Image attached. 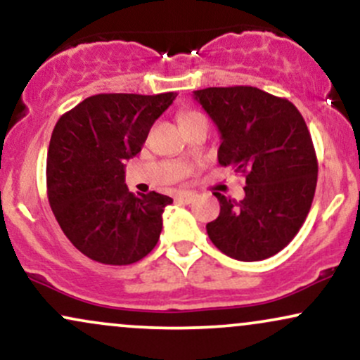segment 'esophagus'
<instances>
[{"mask_svg":"<svg viewBox=\"0 0 360 360\" xmlns=\"http://www.w3.org/2000/svg\"><path fill=\"white\" fill-rule=\"evenodd\" d=\"M194 200V193H179L176 194V201H179V203H191Z\"/></svg>","mask_w":360,"mask_h":360,"instance_id":"1","label":"esophagus"}]
</instances>
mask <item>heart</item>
<instances>
[{"label": "heart", "instance_id": "1", "mask_svg": "<svg viewBox=\"0 0 360 360\" xmlns=\"http://www.w3.org/2000/svg\"><path fill=\"white\" fill-rule=\"evenodd\" d=\"M194 122H206L205 115H201L200 111H193V110H186L183 113H179V123L183 127L191 125Z\"/></svg>", "mask_w": 360, "mask_h": 360}]
</instances>
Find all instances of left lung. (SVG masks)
Listing matches in <instances>:
<instances>
[{
	"label": "left lung",
	"mask_w": 360,
	"mask_h": 360,
	"mask_svg": "<svg viewBox=\"0 0 360 360\" xmlns=\"http://www.w3.org/2000/svg\"><path fill=\"white\" fill-rule=\"evenodd\" d=\"M221 134L220 166L245 176V198L220 193V214L206 225L229 257L254 262L283 250L300 232L316 189L318 160L303 117L284 98L252 86L194 91Z\"/></svg>",
	"instance_id": "left-lung-1"
}]
</instances>
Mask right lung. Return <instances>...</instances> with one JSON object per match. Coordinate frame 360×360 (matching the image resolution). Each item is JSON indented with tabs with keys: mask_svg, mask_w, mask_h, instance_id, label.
Returning <instances> with one entry per match:
<instances>
[{
	"mask_svg": "<svg viewBox=\"0 0 360 360\" xmlns=\"http://www.w3.org/2000/svg\"><path fill=\"white\" fill-rule=\"evenodd\" d=\"M176 93L94 94L56 123L47 152V196L62 232L86 257L128 266L155 247L172 200L135 196L125 162L137 155Z\"/></svg>",
	"mask_w": 360,
	"mask_h": 360,
	"instance_id": "obj_1",
	"label": "right lung"
}]
</instances>
